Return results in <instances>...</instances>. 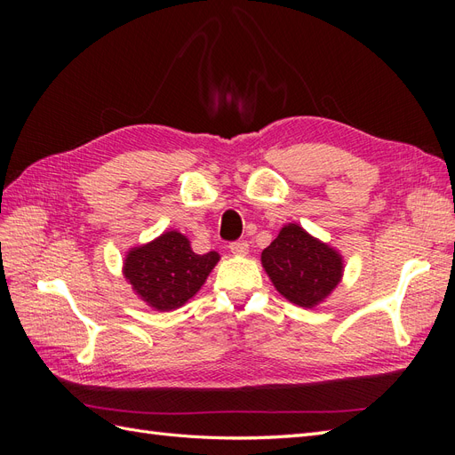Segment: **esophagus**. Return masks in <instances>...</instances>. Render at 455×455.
Here are the masks:
<instances>
[{
	"label": "esophagus",
	"instance_id": "obj_1",
	"mask_svg": "<svg viewBox=\"0 0 455 455\" xmlns=\"http://www.w3.org/2000/svg\"><path fill=\"white\" fill-rule=\"evenodd\" d=\"M229 251H231L233 254H237V256L249 254V243H246V241H233V243L229 244Z\"/></svg>",
	"mask_w": 455,
	"mask_h": 455
}]
</instances>
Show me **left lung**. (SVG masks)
<instances>
[{"label":"left lung","instance_id":"obj_1","mask_svg":"<svg viewBox=\"0 0 455 455\" xmlns=\"http://www.w3.org/2000/svg\"><path fill=\"white\" fill-rule=\"evenodd\" d=\"M261 266L288 301L307 309L332 294L343 275L341 254L298 224H286L279 231L261 252Z\"/></svg>","mask_w":455,"mask_h":455}]
</instances>
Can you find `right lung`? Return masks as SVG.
I'll use <instances>...</instances> for the list:
<instances>
[{"instance_id": "obj_1", "label": "right lung", "mask_w": 455, "mask_h": 455, "mask_svg": "<svg viewBox=\"0 0 455 455\" xmlns=\"http://www.w3.org/2000/svg\"><path fill=\"white\" fill-rule=\"evenodd\" d=\"M218 259L214 251L196 254L189 239L172 229L131 249L123 261V275L149 307L171 311L199 292Z\"/></svg>"}]
</instances>
